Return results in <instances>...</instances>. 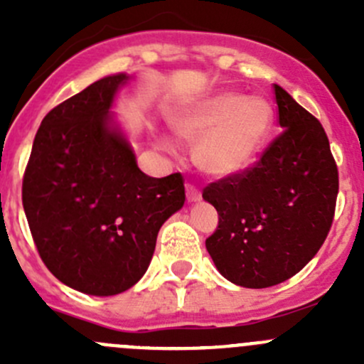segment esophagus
I'll return each mask as SVG.
<instances>
[{
  "instance_id": "esophagus-1",
  "label": "esophagus",
  "mask_w": 364,
  "mask_h": 364,
  "mask_svg": "<svg viewBox=\"0 0 364 364\" xmlns=\"http://www.w3.org/2000/svg\"><path fill=\"white\" fill-rule=\"evenodd\" d=\"M200 190L196 188L193 185H186V199H188V203H199L200 200Z\"/></svg>"
}]
</instances>
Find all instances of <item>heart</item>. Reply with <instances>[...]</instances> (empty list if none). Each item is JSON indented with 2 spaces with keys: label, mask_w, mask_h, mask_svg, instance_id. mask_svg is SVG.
I'll list each match as a JSON object with an SVG mask.
<instances>
[{
  "label": "heart",
  "mask_w": 364,
  "mask_h": 364,
  "mask_svg": "<svg viewBox=\"0 0 364 364\" xmlns=\"http://www.w3.org/2000/svg\"><path fill=\"white\" fill-rule=\"evenodd\" d=\"M273 105L262 97L222 91L172 114L176 134L197 142L193 160L213 178H230L255 160L273 128Z\"/></svg>",
  "instance_id": "b5f03b06"
}]
</instances>
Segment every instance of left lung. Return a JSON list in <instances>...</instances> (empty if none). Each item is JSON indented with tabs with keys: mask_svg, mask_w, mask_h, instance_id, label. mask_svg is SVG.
Segmentation results:
<instances>
[{
	"mask_svg": "<svg viewBox=\"0 0 364 364\" xmlns=\"http://www.w3.org/2000/svg\"><path fill=\"white\" fill-rule=\"evenodd\" d=\"M282 134L253 167L205 186L218 211L205 248L222 277L266 289L299 273L328 237L338 168L315 116L274 84Z\"/></svg>",
	"mask_w": 364,
	"mask_h": 364,
	"instance_id": "1",
	"label": "left lung"
}]
</instances>
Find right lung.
<instances>
[{
	"mask_svg": "<svg viewBox=\"0 0 364 364\" xmlns=\"http://www.w3.org/2000/svg\"><path fill=\"white\" fill-rule=\"evenodd\" d=\"M128 79L104 77L47 114L23 179L24 213L43 264L91 296L134 287L160 227L185 204L183 176H146L114 121V98Z\"/></svg>",
	"mask_w": 364,
	"mask_h": 364,
	"instance_id": "right-lung-1",
	"label": "right lung"
}]
</instances>
